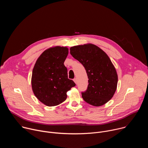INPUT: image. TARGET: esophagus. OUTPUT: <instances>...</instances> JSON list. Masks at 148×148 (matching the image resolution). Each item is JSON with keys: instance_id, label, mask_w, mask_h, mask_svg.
Returning <instances> with one entry per match:
<instances>
[{"instance_id": "obj_1", "label": "esophagus", "mask_w": 148, "mask_h": 148, "mask_svg": "<svg viewBox=\"0 0 148 148\" xmlns=\"http://www.w3.org/2000/svg\"><path fill=\"white\" fill-rule=\"evenodd\" d=\"M73 81H74V82H75V84H77V78H74L73 79Z\"/></svg>"}]
</instances>
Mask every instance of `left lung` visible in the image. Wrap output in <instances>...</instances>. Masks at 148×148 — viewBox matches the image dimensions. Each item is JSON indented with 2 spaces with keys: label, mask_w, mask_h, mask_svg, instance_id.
<instances>
[{
  "label": "left lung",
  "mask_w": 148,
  "mask_h": 148,
  "mask_svg": "<svg viewBox=\"0 0 148 148\" xmlns=\"http://www.w3.org/2000/svg\"><path fill=\"white\" fill-rule=\"evenodd\" d=\"M71 55L85 68L88 85L81 92L86 102L98 107L107 103L116 90L118 75L107 54L95 45L88 44L70 48Z\"/></svg>",
  "instance_id": "obj_1"
}]
</instances>
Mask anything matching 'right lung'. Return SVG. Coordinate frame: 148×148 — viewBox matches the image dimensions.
I'll return each instance as SVG.
<instances>
[{
  "mask_svg": "<svg viewBox=\"0 0 148 148\" xmlns=\"http://www.w3.org/2000/svg\"><path fill=\"white\" fill-rule=\"evenodd\" d=\"M67 47L56 46L42 53L32 72V86L37 99L49 107L56 106L67 98V92L75 86L68 78L64 62L67 57Z\"/></svg>",
  "mask_w": 148,
  "mask_h": 148,
  "instance_id": "obj_1",
  "label": "right lung"
}]
</instances>
